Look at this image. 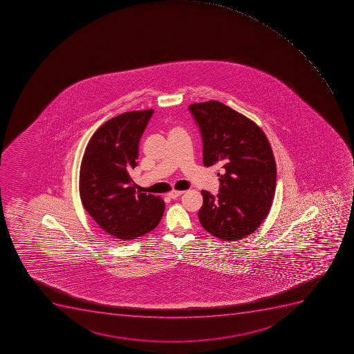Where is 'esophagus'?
<instances>
[{
    "instance_id": "34e87169",
    "label": "esophagus",
    "mask_w": 354,
    "mask_h": 354,
    "mask_svg": "<svg viewBox=\"0 0 354 354\" xmlns=\"http://www.w3.org/2000/svg\"><path fill=\"white\" fill-rule=\"evenodd\" d=\"M182 194H184V192H183V191H171V192H170L169 194H168V196H169L170 198H174V200H175V198H177V197L180 196V195H182Z\"/></svg>"
}]
</instances>
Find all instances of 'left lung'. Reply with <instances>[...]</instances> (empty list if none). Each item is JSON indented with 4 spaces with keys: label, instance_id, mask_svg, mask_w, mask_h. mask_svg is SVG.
<instances>
[{
    "label": "left lung",
    "instance_id": "left-lung-1",
    "mask_svg": "<svg viewBox=\"0 0 354 354\" xmlns=\"http://www.w3.org/2000/svg\"><path fill=\"white\" fill-rule=\"evenodd\" d=\"M203 138V165L225 168L218 174L220 193L202 191L201 225L225 241H237L259 229L270 213L277 187V165L263 129L222 102L189 105Z\"/></svg>",
    "mask_w": 354,
    "mask_h": 354
}]
</instances>
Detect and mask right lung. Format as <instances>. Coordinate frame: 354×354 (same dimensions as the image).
Wrapping results in <instances>:
<instances>
[{
    "label": "right lung",
    "mask_w": 354,
    "mask_h": 354,
    "mask_svg": "<svg viewBox=\"0 0 354 354\" xmlns=\"http://www.w3.org/2000/svg\"><path fill=\"white\" fill-rule=\"evenodd\" d=\"M153 109L123 113L107 120L90 138L79 177L81 202L106 234L136 239L157 227L165 202L138 193L129 176L138 166V143Z\"/></svg>",
    "instance_id": "add662e5"
}]
</instances>
